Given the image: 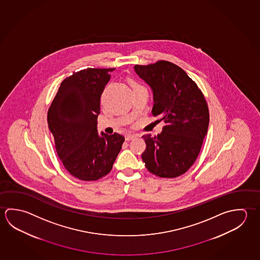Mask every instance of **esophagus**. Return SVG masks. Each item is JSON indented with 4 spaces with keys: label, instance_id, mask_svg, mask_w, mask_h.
<instances>
[{
    "label": "esophagus",
    "instance_id": "34e87169",
    "mask_svg": "<svg viewBox=\"0 0 260 260\" xmlns=\"http://www.w3.org/2000/svg\"><path fill=\"white\" fill-rule=\"evenodd\" d=\"M137 136H138L137 134H132V133H128V134H127V135L125 136V139H126V141H131V140L134 139V138Z\"/></svg>",
    "mask_w": 260,
    "mask_h": 260
}]
</instances>
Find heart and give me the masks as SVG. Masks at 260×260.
I'll list each match as a JSON object with an SVG mask.
<instances>
[{
    "instance_id": "obj_1",
    "label": "heart",
    "mask_w": 260,
    "mask_h": 260,
    "mask_svg": "<svg viewBox=\"0 0 260 260\" xmlns=\"http://www.w3.org/2000/svg\"><path fill=\"white\" fill-rule=\"evenodd\" d=\"M137 85H138V84H136V83H134V84H133V86H137Z\"/></svg>"
}]
</instances>
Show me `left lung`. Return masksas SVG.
I'll list each match as a JSON object with an SVG mask.
<instances>
[{
  "label": "left lung",
  "instance_id": "obj_1",
  "mask_svg": "<svg viewBox=\"0 0 260 260\" xmlns=\"http://www.w3.org/2000/svg\"><path fill=\"white\" fill-rule=\"evenodd\" d=\"M134 69L153 92L151 113L165 122L157 136H142V160L159 177H178L194 164L207 133L209 110L205 96L183 69L169 61L136 64Z\"/></svg>",
  "mask_w": 260,
  "mask_h": 260
}]
</instances>
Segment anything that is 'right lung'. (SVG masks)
Segmentation results:
<instances>
[{
	"label": "right lung",
	"mask_w": 260,
	"mask_h": 260,
	"mask_svg": "<svg viewBox=\"0 0 260 260\" xmlns=\"http://www.w3.org/2000/svg\"><path fill=\"white\" fill-rule=\"evenodd\" d=\"M115 69H83L61 83L47 112L48 128L64 168L82 181H96L110 173L125 138L96 129L101 96L109 72Z\"/></svg>",
	"instance_id": "add662e5"
}]
</instances>
